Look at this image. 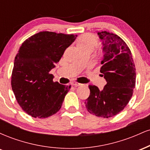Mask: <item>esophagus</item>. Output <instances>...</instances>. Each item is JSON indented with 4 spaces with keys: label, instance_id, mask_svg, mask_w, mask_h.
<instances>
[{
    "label": "esophagus",
    "instance_id": "esophagus-1",
    "mask_svg": "<svg viewBox=\"0 0 150 150\" xmlns=\"http://www.w3.org/2000/svg\"><path fill=\"white\" fill-rule=\"evenodd\" d=\"M71 85L73 86H75V87H77V86L81 85V84L78 83V82H72Z\"/></svg>",
    "mask_w": 150,
    "mask_h": 150
}]
</instances>
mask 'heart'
I'll list each match as a JSON object with an SVG mask.
<instances>
[{"mask_svg":"<svg viewBox=\"0 0 150 150\" xmlns=\"http://www.w3.org/2000/svg\"><path fill=\"white\" fill-rule=\"evenodd\" d=\"M97 38L90 34H86L81 36L77 41V46L80 49H92L93 50L97 46Z\"/></svg>","mask_w":150,"mask_h":150,"instance_id":"1","label":"heart"}]
</instances>
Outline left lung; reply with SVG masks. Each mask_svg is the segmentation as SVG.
<instances>
[{
    "mask_svg": "<svg viewBox=\"0 0 150 150\" xmlns=\"http://www.w3.org/2000/svg\"><path fill=\"white\" fill-rule=\"evenodd\" d=\"M97 34L104 53L100 72L107 83L102 90L89 85L90 94L85 104L90 113L108 118L123 111L130 100L135 86V67L131 51L121 38L106 31Z\"/></svg>",
    "mask_w": 150,
    "mask_h": 150,
    "instance_id": "8db88e82",
    "label": "left lung"
}]
</instances>
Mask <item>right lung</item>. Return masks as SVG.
<instances>
[{
    "label": "right lung",
    "instance_id": "1",
    "mask_svg": "<svg viewBox=\"0 0 150 150\" xmlns=\"http://www.w3.org/2000/svg\"><path fill=\"white\" fill-rule=\"evenodd\" d=\"M76 37L41 32L22 43L15 58L11 85L19 105L30 116L47 118L61 108L70 85L54 82L49 72Z\"/></svg>",
    "mask_w": 150,
    "mask_h": 150
}]
</instances>
